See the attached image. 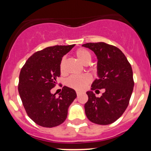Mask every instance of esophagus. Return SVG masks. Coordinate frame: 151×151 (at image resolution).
<instances>
[{"mask_svg": "<svg viewBox=\"0 0 151 151\" xmlns=\"http://www.w3.org/2000/svg\"><path fill=\"white\" fill-rule=\"evenodd\" d=\"M76 94H77V96H79V95H80V94H81V91H76Z\"/></svg>", "mask_w": 151, "mask_h": 151, "instance_id": "1", "label": "esophagus"}]
</instances>
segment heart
I'll list each match as a JSON object with an SVG mask.
<instances>
[{"instance_id": "b5f03b06", "label": "heart", "mask_w": 151, "mask_h": 151, "mask_svg": "<svg viewBox=\"0 0 151 151\" xmlns=\"http://www.w3.org/2000/svg\"><path fill=\"white\" fill-rule=\"evenodd\" d=\"M76 56L78 60L83 65H88L91 61V54L88 51L84 49H79L76 52ZM65 58L62 59L60 62V68L61 73L64 72ZM91 81V77L88 74L81 76H72L68 78L66 81V85L70 88L81 91L86 88V85Z\"/></svg>"}]
</instances>
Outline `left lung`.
I'll list each match as a JSON object with an SVG mask.
<instances>
[{"mask_svg":"<svg viewBox=\"0 0 151 151\" xmlns=\"http://www.w3.org/2000/svg\"><path fill=\"white\" fill-rule=\"evenodd\" d=\"M97 56V77L86 92L88 101L85 113L90 122L108 125L116 122L124 113L133 91V72L124 53L117 47L104 42L82 45ZM97 88H105L100 98L93 93Z\"/></svg>","mask_w":151,"mask_h":151,"instance_id":"1","label":"left lung"}]
</instances>
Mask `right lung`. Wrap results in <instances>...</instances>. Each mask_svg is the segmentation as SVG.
Here are the masks:
<instances>
[{
    "label": "right lung",
    "instance_id": "add662e5",
    "mask_svg": "<svg viewBox=\"0 0 151 151\" xmlns=\"http://www.w3.org/2000/svg\"><path fill=\"white\" fill-rule=\"evenodd\" d=\"M74 46H49L34 53L20 71V98L29 117L41 127L51 128L63 124L77 97L75 90L68 86L63 87L58 97L51 92L60 76L62 58Z\"/></svg>",
    "mask_w": 151,
    "mask_h": 151
}]
</instances>
